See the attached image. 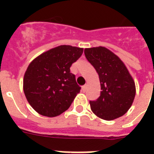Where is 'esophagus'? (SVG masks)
<instances>
[{
	"instance_id": "1",
	"label": "esophagus",
	"mask_w": 154,
	"mask_h": 154,
	"mask_svg": "<svg viewBox=\"0 0 154 154\" xmlns=\"http://www.w3.org/2000/svg\"><path fill=\"white\" fill-rule=\"evenodd\" d=\"M82 57H84V55H82Z\"/></svg>"
}]
</instances>
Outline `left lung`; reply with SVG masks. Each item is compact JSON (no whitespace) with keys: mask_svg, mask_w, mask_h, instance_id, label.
<instances>
[{"mask_svg":"<svg viewBox=\"0 0 154 154\" xmlns=\"http://www.w3.org/2000/svg\"><path fill=\"white\" fill-rule=\"evenodd\" d=\"M82 53L81 48L60 45L43 53L29 65L23 79V89L36 112L54 117L70 107L81 90L70 67Z\"/></svg>","mask_w":154,"mask_h":154,"instance_id":"1","label":"left lung"}]
</instances>
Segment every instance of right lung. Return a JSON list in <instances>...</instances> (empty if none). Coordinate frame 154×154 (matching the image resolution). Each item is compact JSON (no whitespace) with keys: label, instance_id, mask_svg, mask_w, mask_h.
I'll list each match as a JSON object with an SVG mask.
<instances>
[{"label":"right lung","instance_id":"obj_1","mask_svg":"<svg viewBox=\"0 0 154 154\" xmlns=\"http://www.w3.org/2000/svg\"><path fill=\"white\" fill-rule=\"evenodd\" d=\"M85 55L98 75L101 88L98 98L89 101L93 112L106 121L123 116L136 94L134 81L124 63L102 46L85 49Z\"/></svg>","mask_w":154,"mask_h":154}]
</instances>
